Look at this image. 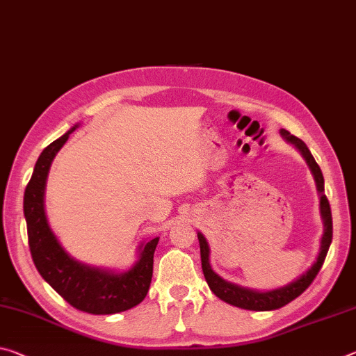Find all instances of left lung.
<instances>
[{"mask_svg":"<svg viewBox=\"0 0 356 356\" xmlns=\"http://www.w3.org/2000/svg\"><path fill=\"white\" fill-rule=\"evenodd\" d=\"M282 136H285L286 140H290L291 144H295L302 156L306 158L309 168L312 169L315 182H317V188L320 191V211H321V217L325 220V233L323 238H321V249L318 253L317 261L312 264L306 274H302L300 279L293 284L284 286V289L279 290H273V291H266V293H258V291H252L247 289H241L238 285L228 284L223 279H220L218 275L213 273L211 269V264H209V245L204 239V236L198 233V239H200V249H201V264H202V273H204V277L207 280L211 290L216 293V295L223 300L225 302L231 304V306L241 307V309H249V310H274L279 309L285 304L291 302L293 300H296L301 293L306 291L307 286L312 284L314 279L317 277L318 270L323 266V261L326 258V253H328L330 244L332 241V217H331V207H330V201L325 195V184H323V174H321V169L315 161V158L310 154L307 145L302 143L300 138L291 136V134L286 131V129H280Z\"/></svg>","mask_w":356,"mask_h":356,"instance_id":"1","label":"left lung"}]
</instances>
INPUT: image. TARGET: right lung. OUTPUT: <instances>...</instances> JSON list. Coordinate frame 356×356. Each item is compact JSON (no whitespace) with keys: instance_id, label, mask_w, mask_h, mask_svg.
Returning a JSON list of instances; mask_svg holds the SVG:
<instances>
[{"instance_id":"obj_1","label":"right lung","mask_w":356,"mask_h":356,"mask_svg":"<svg viewBox=\"0 0 356 356\" xmlns=\"http://www.w3.org/2000/svg\"><path fill=\"white\" fill-rule=\"evenodd\" d=\"M49 144L39 155L35 171L25 188L24 212L26 218L28 245L35 266L42 279L70 302L72 307L93 315H109L128 310L144 300L147 295L152 273H154V253L158 238L140 247L139 261L123 274H109L74 261L61 249L58 241L49 228L44 212V190L50 163L70 134Z\"/></svg>"}]
</instances>
